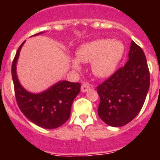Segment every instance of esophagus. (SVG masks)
Returning <instances> with one entry per match:
<instances>
[{
    "instance_id": "34e87169",
    "label": "esophagus",
    "mask_w": 160,
    "mask_h": 160,
    "mask_svg": "<svg viewBox=\"0 0 160 160\" xmlns=\"http://www.w3.org/2000/svg\"><path fill=\"white\" fill-rule=\"evenodd\" d=\"M90 89H91V86H90L89 83H85V84H83L81 87V90L82 92H87V91H88Z\"/></svg>"
}]
</instances>
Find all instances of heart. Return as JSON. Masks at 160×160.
<instances>
[{"label":"heart","instance_id":"obj_1","mask_svg":"<svg viewBox=\"0 0 160 160\" xmlns=\"http://www.w3.org/2000/svg\"><path fill=\"white\" fill-rule=\"evenodd\" d=\"M125 53L122 42L111 39H98L82 45L76 52L77 58L85 63H91L94 74L100 78L111 76L116 70ZM74 69L80 68L77 59L72 60Z\"/></svg>","mask_w":160,"mask_h":160}]
</instances>
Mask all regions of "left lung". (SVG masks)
Segmentation results:
<instances>
[{
	"label": "left lung",
	"instance_id": "obj_1",
	"mask_svg": "<svg viewBox=\"0 0 160 160\" xmlns=\"http://www.w3.org/2000/svg\"><path fill=\"white\" fill-rule=\"evenodd\" d=\"M129 60L97 87L99 118L107 125L118 128L128 124L141 111L150 87L146 56L132 41Z\"/></svg>",
	"mask_w": 160,
	"mask_h": 160
}]
</instances>
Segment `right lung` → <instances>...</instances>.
<instances>
[{"label":"right lung","mask_w":160,"mask_h":160,"mask_svg":"<svg viewBox=\"0 0 160 160\" xmlns=\"http://www.w3.org/2000/svg\"><path fill=\"white\" fill-rule=\"evenodd\" d=\"M24 43L18 48L12 64L17 103L24 115L38 127L46 129L59 128L70 118L72 103L80 92L81 84L61 81L40 94H32L25 90L18 81L16 72L17 62Z\"/></svg>","instance_id":"right-lung-1"}]
</instances>
